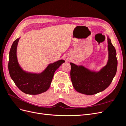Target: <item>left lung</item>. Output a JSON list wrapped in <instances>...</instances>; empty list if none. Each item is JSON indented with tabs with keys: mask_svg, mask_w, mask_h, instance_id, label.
Listing matches in <instances>:
<instances>
[{
	"mask_svg": "<svg viewBox=\"0 0 126 126\" xmlns=\"http://www.w3.org/2000/svg\"><path fill=\"white\" fill-rule=\"evenodd\" d=\"M108 60L106 65L98 72L90 71L82 66L70 63V78L78 92L87 95L96 94L106 89L116 75L118 62L116 51L108 37Z\"/></svg>",
	"mask_w": 126,
	"mask_h": 126,
	"instance_id": "8db88e82",
	"label": "left lung"
}]
</instances>
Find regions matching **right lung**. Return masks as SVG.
Listing matches in <instances>:
<instances>
[{"label": "right lung", "mask_w": 126, "mask_h": 126, "mask_svg": "<svg viewBox=\"0 0 126 126\" xmlns=\"http://www.w3.org/2000/svg\"><path fill=\"white\" fill-rule=\"evenodd\" d=\"M19 39L14 41L9 52L8 70L10 77L18 88L26 94H38L44 93L50 87L55 71L65 61L59 60L50 63L40 74L26 72L20 67L17 60V47Z\"/></svg>", "instance_id": "1"}]
</instances>
